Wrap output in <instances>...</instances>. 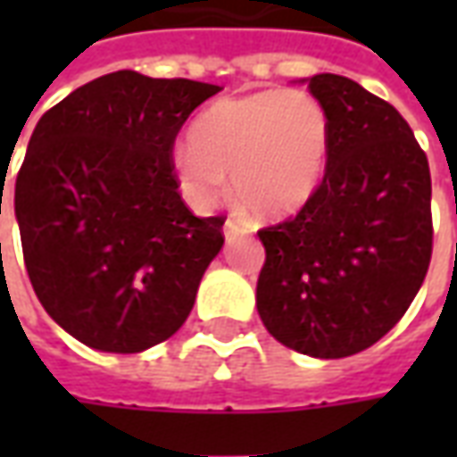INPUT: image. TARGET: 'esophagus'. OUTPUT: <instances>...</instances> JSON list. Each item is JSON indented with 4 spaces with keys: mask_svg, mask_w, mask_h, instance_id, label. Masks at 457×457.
<instances>
[{
    "mask_svg": "<svg viewBox=\"0 0 457 457\" xmlns=\"http://www.w3.org/2000/svg\"><path fill=\"white\" fill-rule=\"evenodd\" d=\"M222 232H225V237L228 239L237 237V235H242V232H245V222H242V220L228 218L225 220V228H222Z\"/></svg>",
    "mask_w": 457,
    "mask_h": 457,
    "instance_id": "1",
    "label": "esophagus"
}]
</instances>
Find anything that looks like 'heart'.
I'll use <instances>...</instances> for the list:
<instances>
[{
  "label": "heart",
  "mask_w": 457,
  "mask_h": 457,
  "mask_svg": "<svg viewBox=\"0 0 457 457\" xmlns=\"http://www.w3.org/2000/svg\"><path fill=\"white\" fill-rule=\"evenodd\" d=\"M330 117L313 95L298 90L222 97L188 127V146L170 156V170L190 205H215L232 176L242 210L259 220L288 218L326 179Z\"/></svg>",
  "instance_id": "1"
}]
</instances>
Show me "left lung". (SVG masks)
Returning <instances> with one entry per match:
<instances>
[{
    "mask_svg": "<svg viewBox=\"0 0 457 457\" xmlns=\"http://www.w3.org/2000/svg\"><path fill=\"white\" fill-rule=\"evenodd\" d=\"M308 90L330 117L326 179L296 218L259 229L257 311L278 343L320 360L362 353L392 330L431 262V170L411 127L350 78Z\"/></svg>",
    "mask_w": 457,
    "mask_h": 457,
    "instance_id": "1",
    "label": "left lung"
}]
</instances>
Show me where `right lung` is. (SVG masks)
<instances>
[{
	"label": "right lung",
	"mask_w": 457,
	"mask_h": 457,
	"mask_svg": "<svg viewBox=\"0 0 457 457\" xmlns=\"http://www.w3.org/2000/svg\"><path fill=\"white\" fill-rule=\"evenodd\" d=\"M215 93L117 71L36 124L14 190L26 271L46 313L93 350L169 340L222 249L225 218H195L170 170L183 121Z\"/></svg>",
	"instance_id": "1"
}]
</instances>
